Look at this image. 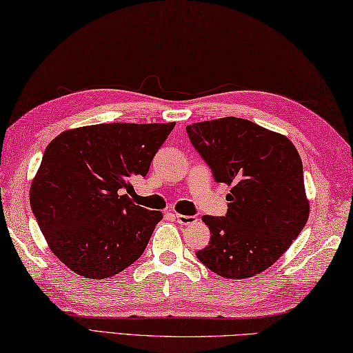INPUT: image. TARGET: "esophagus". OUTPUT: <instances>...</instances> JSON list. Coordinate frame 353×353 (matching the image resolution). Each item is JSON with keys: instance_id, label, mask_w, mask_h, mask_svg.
<instances>
[{"instance_id": "esophagus-1", "label": "esophagus", "mask_w": 353, "mask_h": 353, "mask_svg": "<svg viewBox=\"0 0 353 353\" xmlns=\"http://www.w3.org/2000/svg\"><path fill=\"white\" fill-rule=\"evenodd\" d=\"M176 221L181 223V225H190V223H193L196 221L194 216H183V214H174Z\"/></svg>"}]
</instances>
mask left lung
<instances>
[{"instance_id":"obj_1","label":"left lung","mask_w":353,"mask_h":353,"mask_svg":"<svg viewBox=\"0 0 353 353\" xmlns=\"http://www.w3.org/2000/svg\"><path fill=\"white\" fill-rule=\"evenodd\" d=\"M217 183L232 185L225 216H203L210 243L197 259L223 278L273 265L309 219L303 162L294 145L253 121L225 117L187 126Z\"/></svg>"}]
</instances>
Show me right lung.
I'll list each match as a JSON object with an SVG mask.
<instances>
[{"label":"right lung","instance_id":"obj_1","mask_svg":"<svg viewBox=\"0 0 353 353\" xmlns=\"http://www.w3.org/2000/svg\"><path fill=\"white\" fill-rule=\"evenodd\" d=\"M171 123H103L61 132L44 150L30 187V207L63 264L103 279L125 270L162 219L123 194L145 177Z\"/></svg>","mask_w":353,"mask_h":353}]
</instances>
